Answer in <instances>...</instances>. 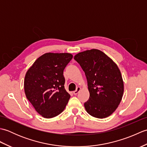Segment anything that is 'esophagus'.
Masks as SVG:
<instances>
[{"instance_id":"obj_1","label":"esophagus","mask_w":147,"mask_h":147,"mask_svg":"<svg viewBox=\"0 0 147 147\" xmlns=\"http://www.w3.org/2000/svg\"><path fill=\"white\" fill-rule=\"evenodd\" d=\"M81 89H82V88H81V87H80V86H78L77 88V89L75 90V91H74L73 92V93H74V95H76L78 93H79V92L81 90Z\"/></svg>"}]
</instances>
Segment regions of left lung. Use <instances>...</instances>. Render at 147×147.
<instances>
[{
	"instance_id": "1",
	"label": "left lung",
	"mask_w": 147,
	"mask_h": 147,
	"mask_svg": "<svg viewBox=\"0 0 147 147\" xmlns=\"http://www.w3.org/2000/svg\"><path fill=\"white\" fill-rule=\"evenodd\" d=\"M74 59L85 72L90 93L84 104L92 116L103 119L116 110L123 98L124 82L117 65L98 49L80 52Z\"/></svg>"
}]
</instances>
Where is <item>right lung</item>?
I'll return each mask as SVG.
<instances>
[{"label":"right lung","mask_w":147,"mask_h":147,"mask_svg":"<svg viewBox=\"0 0 147 147\" xmlns=\"http://www.w3.org/2000/svg\"><path fill=\"white\" fill-rule=\"evenodd\" d=\"M73 57L69 53H45L26 72L24 81L26 96L43 117L60 114L70 98L64 88L63 71Z\"/></svg>","instance_id":"right-lung-1"}]
</instances>
